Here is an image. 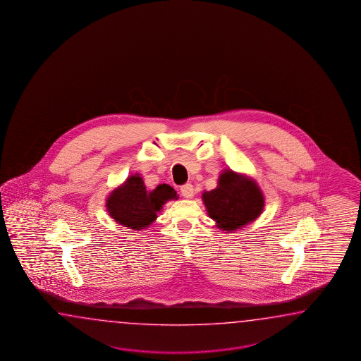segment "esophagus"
Masks as SVG:
<instances>
[{"mask_svg":"<svg viewBox=\"0 0 361 361\" xmlns=\"http://www.w3.org/2000/svg\"><path fill=\"white\" fill-rule=\"evenodd\" d=\"M180 190H181V194L184 195L185 198H192V195H194V188H192V184H185L180 188Z\"/></svg>","mask_w":361,"mask_h":361,"instance_id":"1","label":"esophagus"}]
</instances>
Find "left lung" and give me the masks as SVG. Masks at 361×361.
Masks as SVG:
<instances>
[{
    "label": "left lung",
    "instance_id": "left-lung-1",
    "mask_svg": "<svg viewBox=\"0 0 361 361\" xmlns=\"http://www.w3.org/2000/svg\"><path fill=\"white\" fill-rule=\"evenodd\" d=\"M202 200L216 228L235 232L252 223L264 209V195L257 181L232 169H224L215 189L203 192Z\"/></svg>",
    "mask_w": 361,
    "mask_h": 361
}]
</instances>
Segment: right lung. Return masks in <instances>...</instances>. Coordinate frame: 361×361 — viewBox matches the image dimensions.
<instances>
[{
    "instance_id": "add662e5",
    "label": "right lung",
    "mask_w": 361,
    "mask_h": 361,
    "mask_svg": "<svg viewBox=\"0 0 361 361\" xmlns=\"http://www.w3.org/2000/svg\"><path fill=\"white\" fill-rule=\"evenodd\" d=\"M172 200H178L172 186L161 184L147 192L142 177L136 173L110 192L106 200V209L118 224L133 231H142L157 220L158 212Z\"/></svg>"
}]
</instances>
